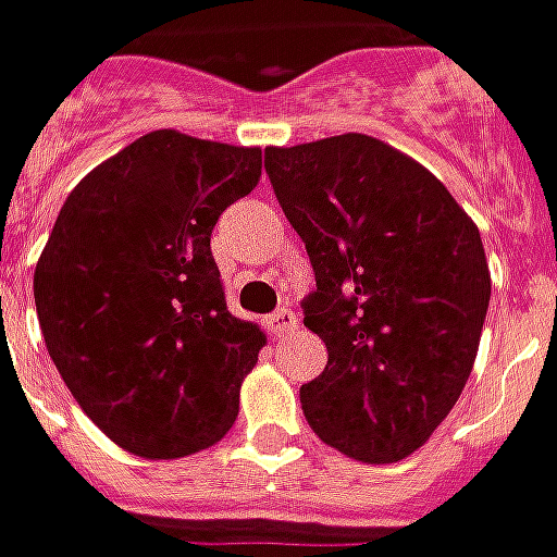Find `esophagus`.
Listing matches in <instances>:
<instances>
[{
	"label": "esophagus",
	"instance_id": "obj_1",
	"mask_svg": "<svg viewBox=\"0 0 557 557\" xmlns=\"http://www.w3.org/2000/svg\"><path fill=\"white\" fill-rule=\"evenodd\" d=\"M264 323H268V332H271L274 338H283V335L295 332V326H298V317H295L289 308H280L277 313H271Z\"/></svg>",
	"mask_w": 557,
	"mask_h": 557
}]
</instances>
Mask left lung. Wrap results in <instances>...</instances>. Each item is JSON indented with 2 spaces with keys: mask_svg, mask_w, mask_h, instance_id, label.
I'll return each mask as SVG.
<instances>
[{
  "mask_svg": "<svg viewBox=\"0 0 557 557\" xmlns=\"http://www.w3.org/2000/svg\"><path fill=\"white\" fill-rule=\"evenodd\" d=\"M317 289L329 350L301 387L310 430L362 463L418 451L467 387L491 301L475 222L430 170L366 134L264 149Z\"/></svg>",
  "mask_w": 557,
  "mask_h": 557,
  "instance_id": "obj_1",
  "label": "left lung"
}]
</instances>
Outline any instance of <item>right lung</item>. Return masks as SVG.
Instances as JSON below:
<instances>
[{
	"label": "right lung",
	"mask_w": 557,
	"mask_h": 557,
	"mask_svg": "<svg viewBox=\"0 0 557 557\" xmlns=\"http://www.w3.org/2000/svg\"><path fill=\"white\" fill-rule=\"evenodd\" d=\"M262 176V149L151 131L70 191L41 249V335L75 403L124 451L173 460L237 421L264 332L225 305L219 215Z\"/></svg>",
	"instance_id": "add662e5"
}]
</instances>
